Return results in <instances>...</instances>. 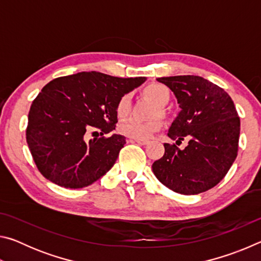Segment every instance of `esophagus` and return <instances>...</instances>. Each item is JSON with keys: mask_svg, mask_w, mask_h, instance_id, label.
I'll use <instances>...</instances> for the list:
<instances>
[{"mask_svg": "<svg viewBox=\"0 0 261 261\" xmlns=\"http://www.w3.org/2000/svg\"><path fill=\"white\" fill-rule=\"evenodd\" d=\"M127 141H129V143H137L139 145H147L149 143V140H140V139H132V138H129Z\"/></svg>", "mask_w": 261, "mask_h": 261, "instance_id": "1", "label": "esophagus"}]
</instances>
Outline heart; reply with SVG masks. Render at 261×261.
<instances>
[{"label": "heart", "instance_id": "1", "mask_svg": "<svg viewBox=\"0 0 261 261\" xmlns=\"http://www.w3.org/2000/svg\"><path fill=\"white\" fill-rule=\"evenodd\" d=\"M145 94L149 96L154 102L160 107H163L168 103L170 99L169 90L161 84H151L145 88ZM131 109V95L124 94L118 99L116 103V115L120 118H124L130 113ZM162 127V122L160 120H153L148 122H143L136 118H129L120 123L118 131L120 134L129 137L132 139L145 140L155 134Z\"/></svg>", "mask_w": 261, "mask_h": 261}]
</instances>
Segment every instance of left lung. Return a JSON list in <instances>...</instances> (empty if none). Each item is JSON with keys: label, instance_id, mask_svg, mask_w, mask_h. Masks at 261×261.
I'll return each instance as SVG.
<instances>
[{"label": "left lung", "instance_id": "1", "mask_svg": "<svg viewBox=\"0 0 261 261\" xmlns=\"http://www.w3.org/2000/svg\"><path fill=\"white\" fill-rule=\"evenodd\" d=\"M174 92L180 112L168 137L179 144H165V154L153 163L154 175L168 189L198 194L214 188L235 161L241 121L233 101L223 88L199 76L158 78Z\"/></svg>", "mask_w": 261, "mask_h": 261}]
</instances>
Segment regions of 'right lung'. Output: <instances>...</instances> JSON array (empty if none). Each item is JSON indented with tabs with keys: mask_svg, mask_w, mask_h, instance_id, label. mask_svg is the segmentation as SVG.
<instances>
[{
	"mask_svg": "<svg viewBox=\"0 0 261 261\" xmlns=\"http://www.w3.org/2000/svg\"><path fill=\"white\" fill-rule=\"evenodd\" d=\"M146 78H118L96 71L53 79L31 105L26 141L40 173L69 189L94 183L110 170L125 144V137L85 139L96 127L115 130L116 103Z\"/></svg>",
	"mask_w": 261,
	"mask_h": 261,
	"instance_id": "1",
	"label": "right lung"
}]
</instances>
